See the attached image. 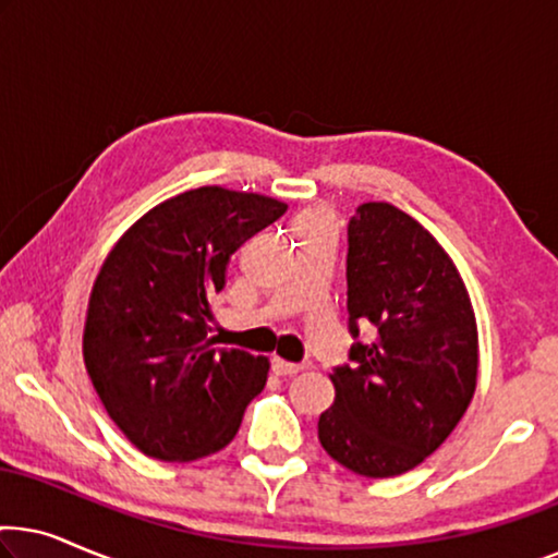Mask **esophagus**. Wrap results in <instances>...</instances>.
Masks as SVG:
<instances>
[{
	"label": "esophagus",
	"mask_w": 558,
	"mask_h": 558,
	"mask_svg": "<svg viewBox=\"0 0 558 558\" xmlns=\"http://www.w3.org/2000/svg\"><path fill=\"white\" fill-rule=\"evenodd\" d=\"M304 365L300 363H289L284 357H274L271 361V371L277 373V376H294V373H300Z\"/></svg>",
	"instance_id": "esophagus-1"
}]
</instances>
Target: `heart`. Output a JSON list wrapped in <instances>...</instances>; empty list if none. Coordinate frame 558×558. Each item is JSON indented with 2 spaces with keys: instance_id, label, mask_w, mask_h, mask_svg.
Returning <instances> with one entry per match:
<instances>
[{
  "instance_id": "obj_1",
  "label": "heart",
  "mask_w": 558,
  "mask_h": 558,
  "mask_svg": "<svg viewBox=\"0 0 558 558\" xmlns=\"http://www.w3.org/2000/svg\"><path fill=\"white\" fill-rule=\"evenodd\" d=\"M312 223H330V218H327V213H323V210H310V213H304L300 220H296V228L312 226Z\"/></svg>"
}]
</instances>
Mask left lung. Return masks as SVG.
<instances>
[{"instance_id": "left-lung-1", "label": "left lung", "mask_w": 558, "mask_h": 558, "mask_svg": "<svg viewBox=\"0 0 558 558\" xmlns=\"http://www.w3.org/2000/svg\"><path fill=\"white\" fill-rule=\"evenodd\" d=\"M348 312L376 327L332 371L335 403L317 437L363 477L414 470L441 447L477 386V323L439 241L391 203H363L348 223Z\"/></svg>"}]
</instances>
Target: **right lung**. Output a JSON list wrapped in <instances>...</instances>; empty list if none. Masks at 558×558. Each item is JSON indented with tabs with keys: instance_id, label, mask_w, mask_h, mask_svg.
Instances as JSON below:
<instances>
[{
	"instance_id": "1",
	"label": "right lung",
	"mask_w": 558,
	"mask_h": 558,
	"mask_svg": "<svg viewBox=\"0 0 558 558\" xmlns=\"http://www.w3.org/2000/svg\"><path fill=\"white\" fill-rule=\"evenodd\" d=\"M287 205L220 185L187 190L136 220L90 289L83 361L98 399L147 457L193 462L239 432L269 357L216 348L210 302L231 254Z\"/></svg>"
}]
</instances>
